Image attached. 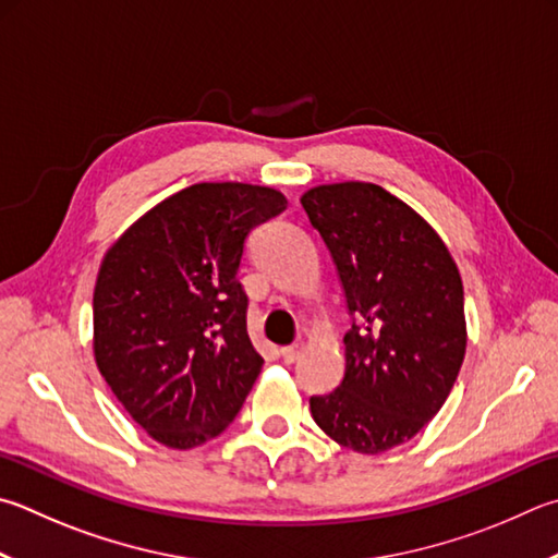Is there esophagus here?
Wrapping results in <instances>:
<instances>
[{
    "instance_id": "esophagus-1",
    "label": "esophagus",
    "mask_w": 558,
    "mask_h": 558,
    "mask_svg": "<svg viewBox=\"0 0 558 558\" xmlns=\"http://www.w3.org/2000/svg\"><path fill=\"white\" fill-rule=\"evenodd\" d=\"M305 341H298V343H292V347H282L280 349V356H282V361L286 363H295L302 353H305Z\"/></svg>"
}]
</instances>
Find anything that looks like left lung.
Listing matches in <instances>:
<instances>
[{
	"label": "left lung",
	"instance_id": "obj_1",
	"mask_svg": "<svg viewBox=\"0 0 558 558\" xmlns=\"http://www.w3.org/2000/svg\"><path fill=\"white\" fill-rule=\"evenodd\" d=\"M353 317L343 380L310 398L324 434L359 453L410 441L447 402L465 356L463 282L447 244L402 199L373 182L302 195Z\"/></svg>",
	"mask_w": 558,
	"mask_h": 558
}]
</instances>
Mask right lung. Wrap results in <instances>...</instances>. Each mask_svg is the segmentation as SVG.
<instances>
[{"label": "right lung", "instance_id": "1", "mask_svg": "<svg viewBox=\"0 0 558 558\" xmlns=\"http://www.w3.org/2000/svg\"><path fill=\"white\" fill-rule=\"evenodd\" d=\"M288 207L248 182H197L134 221L105 253L93 319L102 378L150 439L195 449L244 404L263 359L239 282L253 227Z\"/></svg>", "mask_w": 558, "mask_h": 558}]
</instances>
